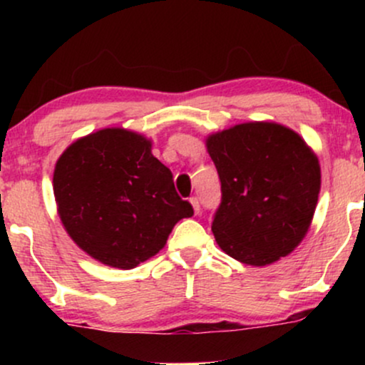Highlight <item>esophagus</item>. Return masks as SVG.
<instances>
[{"label":"esophagus","instance_id":"34e87169","mask_svg":"<svg viewBox=\"0 0 365 365\" xmlns=\"http://www.w3.org/2000/svg\"><path fill=\"white\" fill-rule=\"evenodd\" d=\"M190 204H192V207H194L195 215H199V212H200V202H199V199H197V197H190Z\"/></svg>","mask_w":365,"mask_h":365}]
</instances>
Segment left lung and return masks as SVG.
Here are the masks:
<instances>
[{"label": "left lung", "instance_id": "8db88e82", "mask_svg": "<svg viewBox=\"0 0 365 365\" xmlns=\"http://www.w3.org/2000/svg\"><path fill=\"white\" fill-rule=\"evenodd\" d=\"M221 182L212 220L217 245L230 257L266 266L302 242L321 188L317 156L293 130L250 121L206 140Z\"/></svg>", "mask_w": 365, "mask_h": 365}]
</instances>
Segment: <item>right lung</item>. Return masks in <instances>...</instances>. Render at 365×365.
I'll list each match as a JSON object with an SVG mask.
<instances>
[{
    "label": "right lung",
    "mask_w": 365,
    "mask_h": 365,
    "mask_svg": "<svg viewBox=\"0 0 365 365\" xmlns=\"http://www.w3.org/2000/svg\"><path fill=\"white\" fill-rule=\"evenodd\" d=\"M53 190L75 244L120 269L156 255L173 226L194 215L150 140L125 128L98 130L68 145L56 161Z\"/></svg>",
    "instance_id": "right-lung-1"
}]
</instances>
